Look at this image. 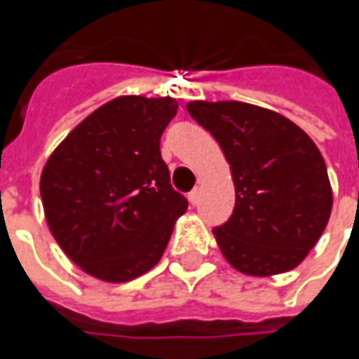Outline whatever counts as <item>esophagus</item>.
<instances>
[{
	"instance_id": "1",
	"label": "esophagus",
	"mask_w": 359,
	"mask_h": 359,
	"mask_svg": "<svg viewBox=\"0 0 359 359\" xmlns=\"http://www.w3.org/2000/svg\"><path fill=\"white\" fill-rule=\"evenodd\" d=\"M200 196H201L200 187H196L194 191H189L187 200H189V203H191V205H198V203H200Z\"/></svg>"
}]
</instances>
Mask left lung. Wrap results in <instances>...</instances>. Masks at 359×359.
Masks as SVG:
<instances>
[{
    "label": "left lung",
    "instance_id": "left-lung-1",
    "mask_svg": "<svg viewBox=\"0 0 359 359\" xmlns=\"http://www.w3.org/2000/svg\"><path fill=\"white\" fill-rule=\"evenodd\" d=\"M189 116L228 159L236 208L215 241L233 269L254 278L297 268L332 214L325 161L311 137L282 114L243 102H189Z\"/></svg>",
    "mask_w": 359,
    "mask_h": 359
}]
</instances>
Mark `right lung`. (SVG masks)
Segmentation results:
<instances>
[{
	"label": "right lung",
	"instance_id": "1",
	"mask_svg": "<svg viewBox=\"0 0 359 359\" xmlns=\"http://www.w3.org/2000/svg\"><path fill=\"white\" fill-rule=\"evenodd\" d=\"M175 114L173 97L119 95L69 131L41 170L49 231L95 280L123 283L149 271L186 214L159 154Z\"/></svg>",
	"mask_w": 359,
	"mask_h": 359
}]
</instances>
